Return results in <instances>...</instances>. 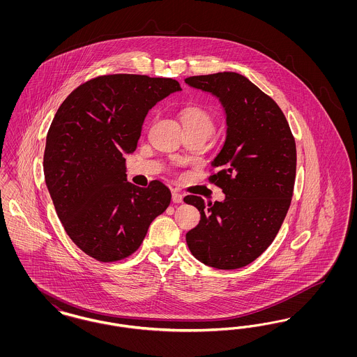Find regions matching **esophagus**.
I'll list each match as a JSON object with an SVG mask.
<instances>
[{"label":"esophagus","instance_id":"obj_1","mask_svg":"<svg viewBox=\"0 0 357 357\" xmlns=\"http://www.w3.org/2000/svg\"><path fill=\"white\" fill-rule=\"evenodd\" d=\"M172 202H174V204H182V202H183V195L179 194V192H176V191H174V192H172Z\"/></svg>","mask_w":357,"mask_h":357}]
</instances>
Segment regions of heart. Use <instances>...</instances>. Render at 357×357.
I'll return each instance as SVG.
<instances>
[{
	"mask_svg": "<svg viewBox=\"0 0 357 357\" xmlns=\"http://www.w3.org/2000/svg\"><path fill=\"white\" fill-rule=\"evenodd\" d=\"M181 120L185 130H204L210 134L214 130V119L211 114L199 105H185L181 109Z\"/></svg>",
	"mask_w": 357,
	"mask_h": 357,
	"instance_id": "b5f03b06",
	"label": "heart"
}]
</instances>
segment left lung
<instances>
[{
    "label": "left lung",
    "mask_w": 357,
    "mask_h": 357,
    "mask_svg": "<svg viewBox=\"0 0 357 357\" xmlns=\"http://www.w3.org/2000/svg\"><path fill=\"white\" fill-rule=\"evenodd\" d=\"M186 84L215 96L226 115V139L211 162L208 181L225 201L204 204L187 195L201 213L186 234L191 255L215 269H238L262 255L287 217L296 179V143L277 102L236 72L187 77Z\"/></svg>",
    "instance_id": "8db88e82"
}]
</instances>
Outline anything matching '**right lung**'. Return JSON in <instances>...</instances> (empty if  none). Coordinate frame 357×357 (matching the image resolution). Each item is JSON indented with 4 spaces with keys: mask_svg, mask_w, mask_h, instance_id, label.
<instances>
[{
    "mask_svg": "<svg viewBox=\"0 0 357 357\" xmlns=\"http://www.w3.org/2000/svg\"><path fill=\"white\" fill-rule=\"evenodd\" d=\"M182 91L174 79L105 75L79 85L59 107L44 153V176L59 220L85 255L114 262L139 249L170 204L169 187L127 182L126 153L136 150L153 105Z\"/></svg>",
    "mask_w": 357,
    "mask_h": 357,
    "instance_id": "obj_1",
    "label": "right lung"
}]
</instances>
